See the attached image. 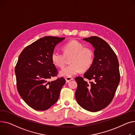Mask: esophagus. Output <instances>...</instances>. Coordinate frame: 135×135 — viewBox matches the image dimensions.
I'll return each instance as SVG.
<instances>
[{
	"instance_id": "obj_1",
	"label": "esophagus",
	"mask_w": 135,
	"mask_h": 135,
	"mask_svg": "<svg viewBox=\"0 0 135 135\" xmlns=\"http://www.w3.org/2000/svg\"><path fill=\"white\" fill-rule=\"evenodd\" d=\"M73 80V77H65V80H66V81L67 83L69 82H70V81H71V80Z\"/></svg>"
}]
</instances>
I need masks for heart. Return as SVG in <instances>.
I'll return each instance as SVG.
<instances>
[{"mask_svg":"<svg viewBox=\"0 0 135 135\" xmlns=\"http://www.w3.org/2000/svg\"><path fill=\"white\" fill-rule=\"evenodd\" d=\"M63 53L53 51L51 54L53 64L58 68H62L66 62V57H70V65L63 68L60 72L61 76L73 77L80 73L82 69L86 70L90 68L94 61V54L89 47H84L81 42L73 40L62 46Z\"/></svg>","mask_w":135,"mask_h":135,"instance_id":"1","label":"heart"}]
</instances>
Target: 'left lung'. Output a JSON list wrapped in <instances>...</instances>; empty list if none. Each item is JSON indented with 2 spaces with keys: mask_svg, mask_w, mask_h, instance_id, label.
<instances>
[{
  "mask_svg": "<svg viewBox=\"0 0 135 135\" xmlns=\"http://www.w3.org/2000/svg\"><path fill=\"white\" fill-rule=\"evenodd\" d=\"M83 40L94 47L95 57L83 77L75 78L77 83L75 98L83 108L98 112L107 107L114 97L120 77L119 62L113 50L101 38L91 36Z\"/></svg>",
  "mask_w": 135,
  "mask_h": 135,
  "instance_id": "1",
  "label": "left lung"
}]
</instances>
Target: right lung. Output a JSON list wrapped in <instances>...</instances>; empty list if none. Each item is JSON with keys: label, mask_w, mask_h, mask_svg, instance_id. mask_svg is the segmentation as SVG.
<instances>
[{"label": "right lung", "mask_w": 135, "mask_h": 135, "mask_svg": "<svg viewBox=\"0 0 135 135\" xmlns=\"http://www.w3.org/2000/svg\"><path fill=\"white\" fill-rule=\"evenodd\" d=\"M64 38L43 37L27 46L19 55L15 69L17 89L26 104L35 110H45L53 105L66 82L62 77L49 81L58 73L51 54Z\"/></svg>", "instance_id": "right-lung-1"}]
</instances>
